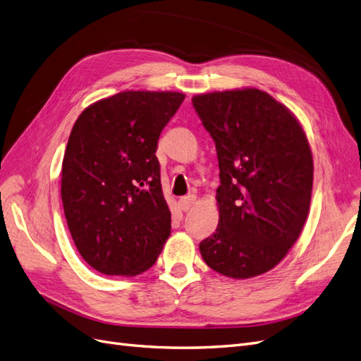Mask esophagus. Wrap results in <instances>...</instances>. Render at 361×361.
<instances>
[{
	"instance_id": "obj_1",
	"label": "esophagus",
	"mask_w": 361,
	"mask_h": 361,
	"mask_svg": "<svg viewBox=\"0 0 361 361\" xmlns=\"http://www.w3.org/2000/svg\"><path fill=\"white\" fill-rule=\"evenodd\" d=\"M179 204H180V209L182 211H191L194 204H195V195L190 194V195H185V197H180L179 199Z\"/></svg>"
}]
</instances>
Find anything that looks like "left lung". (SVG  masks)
Segmentation results:
<instances>
[{
  "mask_svg": "<svg viewBox=\"0 0 361 361\" xmlns=\"http://www.w3.org/2000/svg\"><path fill=\"white\" fill-rule=\"evenodd\" d=\"M220 167V221L200 243L206 265L232 279L274 268L297 241L309 214L313 158L300 122L257 89L192 97Z\"/></svg>",
  "mask_w": 361,
  "mask_h": 361,
  "instance_id": "8db88e82",
  "label": "left lung"
}]
</instances>
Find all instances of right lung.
I'll list each match as a JSON object with an SVG mask.
<instances>
[{"instance_id": "add662e5", "label": "right lung", "mask_w": 361, "mask_h": 361, "mask_svg": "<svg viewBox=\"0 0 361 361\" xmlns=\"http://www.w3.org/2000/svg\"><path fill=\"white\" fill-rule=\"evenodd\" d=\"M185 99L178 92H122L87 106L61 166V200L82 259L105 276L141 274L170 236L158 140Z\"/></svg>"}]
</instances>
